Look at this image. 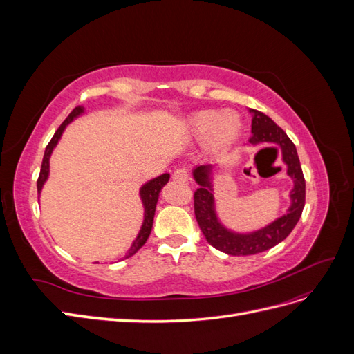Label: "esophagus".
I'll return each instance as SVG.
<instances>
[{
  "label": "esophagus",
  "mask_w": 354,
  "mask_h": 354,
  "mask_svg": "<svg viewBox=\"0 0 354 354\" xmlns=\"http://www.w3.org/2000/svg\"><path fill=\"white\" fill-rule=\"evenodd\" d=\"M173 180L185 183V181L189 180V171L186 168H177L173 173Z\"/></svg>",
  "instance_id": "obj_1"
}]
</instances>
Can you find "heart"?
I'll use <instances>...</instances> for the list:
<instances>
[{"label": "heart", "mask_w": 354, "mask_h": 354, "mask_svg": "<svg viewBox=\"0 0 354 354\" xmlns=\"http://www.w3.org/2000/svg\"><path fill=\"white\" fill-rule=\"evenodd\" d=\"M241 120L234 112L202 111L189 120V130L196 140L208 137L212 151H224L230 147L241 134Z\"/></svg>", "instance_id": "1"}]
</instances>
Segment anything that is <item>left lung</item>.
<instances>
[{"label": "left lung", "instance_id": "8db88e82", "mask_svg": "<svg viewBox=\"0 0 354 354\" xmlns=\"http://www.w3.org/2000/svg\"><path fill=\"white\" fill-rule=\"evenodd\" d=\"M252 113V124L250 138L251 145L276 143L282 149V159L288 167V176L294 180V189L291 190V207L285 216L279 217L260 230L252 233H234L226 229L217 218L216 203H214L211 171L212 165H199L194 169L195 181L199 189L195 192V217L203 236L209 245L221 252L229 255H252L273 248L282 242L292 232L306 203V180L301 165L297 155L295 145L281 127H277L272 118L260 111L250 109Z\"/></svg>", "mask_w": 354, "mask_h": 354}]
</instances>
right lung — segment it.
Wrapping results in <instances>:
<instances>
[{"mask_svg":"<svg viewBox=\"0 0 354 354\" xmlns=\"http://www.w3.org/2000/svg\"><path fill=\"white\" fill-rule=\"evenodd\" d=\"M82 112H84V108H81V106H78V108H75L69 113V116L66 118V120L62 122V125L57 128V131L55 133V136H53L50 143L47 145L46 152H44V158H42V165H41V171H39V177H38V181H37L38 194H41V189H42V186H44L46 180L48 177V173H50V156H51L53 149L56 147L57 142L60 140V137H62L63 131H65L66 125L71 121H73V118H77ZM168 180H169V174L165 173V174L159 176V177H156V178H153L151 181H147V183L143 185V187L140 189V196H142V202H143V207H145V220H143V224H142L140 233L137 234V238L133 242L130 251H128V254L125 255V259L134 255L146 243L149 234H151L152 226H153V217H155V209H156V202H158V198H159V192H160V189H162L168 183Z\"/></svg>","mask_w":354,"mask_h":354,"instance_id":"1","label":"right lung"}]
</instances>
